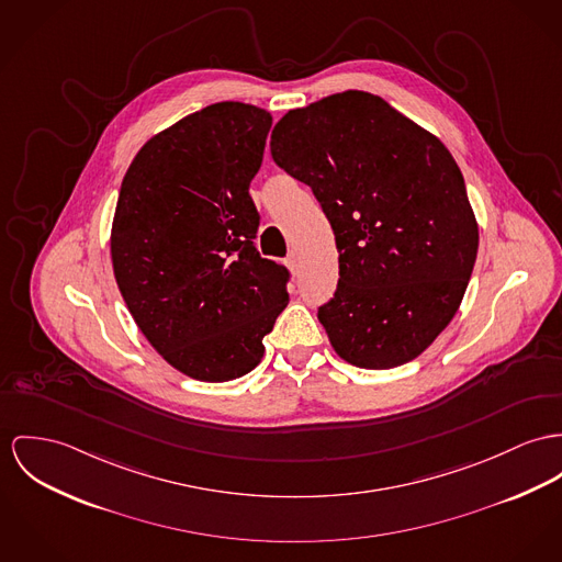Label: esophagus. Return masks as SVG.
<instances>
[{"mask_svg": "<svg viewBox=\"0 0 562 562\" xmlns=\"http://www.w3.org/2000/svg\"><path fill=\"white\" fill-rule=\"evenodd\" d=\"M284 262H286V267H289L293 273H297V271H300V259H297V255H295V252H291Z\"/></svg>", "mask_w": 562, "mask_h": 562, "instance_id": "obj_1", "label": "esophagus"}]
</instances>
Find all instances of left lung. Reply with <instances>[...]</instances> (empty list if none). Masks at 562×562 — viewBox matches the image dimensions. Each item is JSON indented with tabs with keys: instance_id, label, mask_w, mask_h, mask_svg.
<instances>
[{
	"instance_id": "1",
	"label": "left lung",
	"mask_w": 562,
	"mask_h": 562,
	"mask_svg": "<svg viewBox=\"0 0 562 562\" xmlns=\"http://www.w3.org/2000/svg\"><path fill=\"white\" fill-rule=\"evenodd\" d=\"M271 158L312 188L336 235L340 280L318 307L334 350L366 370L419 357L456 316L479 248L449 149L381 95L348 89L289 111Z\"/></svg>"
}]
</instances>
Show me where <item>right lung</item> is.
Wrapping results in <instances>:
<instances>
[{
  "label": "right lung",
  "mask_w": 562,
  "mask_h": 562,
  "mask_svg": "<svg viewBox=\"0 0 562 562\" xmlns=\"http://www.w3.org/2000/svg\"><path fill=\"white\" fill-rule=\"evenodd\" d=\"M271 115L216 102L151 136L122 181L111 260L143 336L175 370L224 383L255 370L286 307V267L255 246Z\"/></svg>",
  "instance_id": "right-lung-1"
}]
</instances>
